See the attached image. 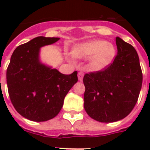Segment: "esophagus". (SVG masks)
Masks as SVG:
<instances>
[{"mask_svg": "<svg viewBox=\"0 0 150 150\" xmlns=\"http://www.w3.org/2000/svg\"><path fill=\"white\" fill-rule=\"evenodd\" d=\"M83 76H84V73L82 71H79L78 73V78H79V81H82V79H83Z\"/></svg>", "mask_w": 150, "mask_h": 150, "instance_id": "1", "label": "esophagus"}]
</instances>
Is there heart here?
<instances>
[{"instance_id": "heart-1", "label": "heart", "mask_w": 150, "mask_h": 150, "mask_svg": "<svg viewBox=\"0 0 150 150\" xmlns=\"http://www.w3.org/2000/svg\"><path fill=\"white\" fill-rule=\"evenodd\" d=\"M72 54L78 58L90 59V67L94 70H100L108 65L115 54V49L110 43L103 40H95L75 46Z\"/></svg>"}]
</instances>
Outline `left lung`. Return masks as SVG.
<instances>
[{"label":"left lung","mask_w":150,"mask_h":150,"mask_svg":"<svg viewBox=\"0 0 150 150\" xmlns=\"http://www.w3.org/2000/svg\"><path fill=\"white\" fill-rule=\"evenodd\" d=\"M116 45L113 63L83 77L84 108L100 122H114L128 116L142 88V72L135 49L120 37H116Z\"/></svg>","instance_id":"1"}]
</instances>
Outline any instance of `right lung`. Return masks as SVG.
Masks as SVG:
<instances>
[{
    "mask_svg": "<svg viewBox=\"0 0 150 150\" xmlns=\"http://www.w3.org/2000/svg\"><path fill=\"white\" fill-rule=\"evenodd\" d=\"M57 40L38 36L18 46L11 57L6 74L8 94L18 113L30 121H46L56 117L65 96L78 82L77 71L64 75L39 61L40 48Z\"/></svg>",
    "mask_w": 150,
    "mask_h": 150,
    "instance_id": "right-lung-1",
    "label": "right lung"
}]
</instances>
